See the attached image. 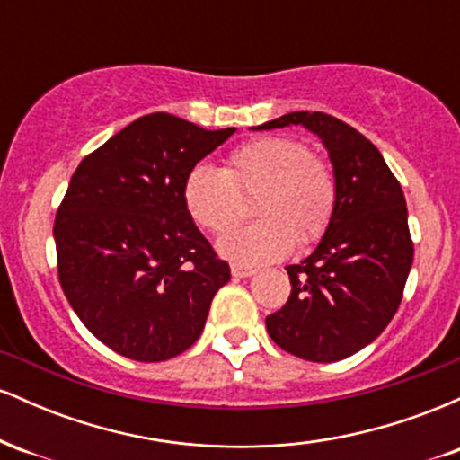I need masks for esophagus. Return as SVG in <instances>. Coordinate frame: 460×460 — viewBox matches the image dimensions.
Masks as SVG:
<instances>
[{
  "instance_id": "esophagus-1",
  "label": "esophagus",
  "mask_w": 460,
  "mask_h": 460,
  "mask_svg": "<svg viewBox=\"0 0 460 460\" xmlns=\"http://www.w3.org/2000/svg\"><path fill=\"white\" fill-rule=\"evenodd\" d=\"M257 270L255 268H251V266H242V263H234V266H231V274H234L235 279H246V277H252V274H255Z\"/></svg>"
}]
</instances>
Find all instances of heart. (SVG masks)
I'll list each match as a JSON object with an SVG mask.
<instances>
[{"mask_svg": "<svg viewBox=\"0 0 460 460\" xmlns=\"http://www.w3.org/2000/svg\"><path fill=\"white\" fill-rule=\"evenodd\" d=\"M255 196L257 224L218 242L226 260L261 266L283 260L324 234L337 205L331 164L288 136H263L237 146L223 168L197 164L183 179L190 218L212 235H224L241 215L240 198Z\"/></svg>", "mask_w": 460, "mask_h": 460, "instance_id": "1", "label": "heart"}]
</instances>
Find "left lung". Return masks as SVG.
Wrapping results in <instances>:
<instances>
[{
    "label": "left lung",
    "instance_id": "8db88e82",
    "mask_svg": "<svg viewBox=\"0 0 460 460\" xmlns=\"http://www.w3.org/2000/svg\"><path fill=\"white\" fill-rule=\"evenodd\" d=\"M303 125L329 151L337 205L314 252L285 270L292 294L266 318L289 355L332 363L372 344L394 318L413 263L409 214L381 151L324 112H289L257 129Z\"/></svg>",
    "mask_w": 460,
    "mask_h": 460
}]
</instances>
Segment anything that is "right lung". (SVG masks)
<instances>
[{
	"label": "right lung",
	"instance_id": "1",
	"mask_svg": "<svg viewBox=\"0 0 460 460\" xmlns=\"http://www.w3.org/2000/svg\"><path fill=\"white\" fill-rule=\"evenodd\" d=\"M234 131L146 114L73 172L54 223L58 277L84 326L119 355H181L231 279L190 218L183 179Z\"/></svg>",
	"mask_w": 460,
	"mask_h": 460
}]
</instances>
